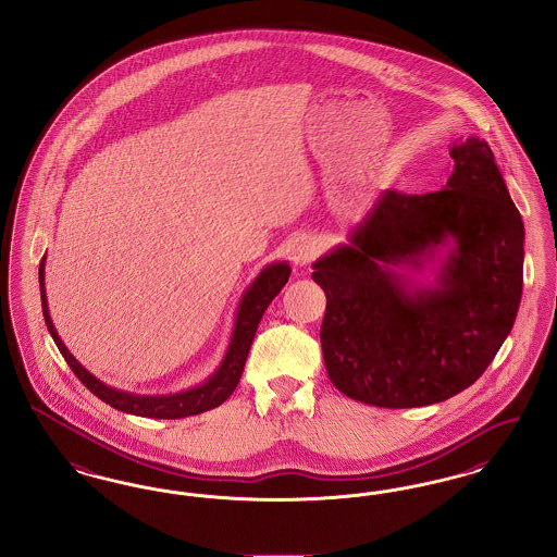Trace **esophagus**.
I'll return each mask as SVG.
<instances>
[{
  "label": "esophagus",
  "mask_w": 557,
  "mask_h": 557,
  "mask_svg": "<svg viewBox=\"0 0 557 557\" xmlns=\"http://www.w3.org/2000/svg\"><path fill=\"white\" fill-rule=\"evenodd\" d=\"M315 253H318L315 243L310 237H301V239L295 242L293 249H290V260H293L295 267H308L314 260Z\"/></svg>",
  "instance_id": "34e87169"
}]
</instances>
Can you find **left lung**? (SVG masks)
<instances>
[{
  "mask_svg": "<svg viewBox=\"0 0 557 557\" xmlns=\"http://www.w3.org/2000/svg\"><path fill=\"white\" fill-rule=\"evenodd\" d=\"M435 194L387 189L349 243L318 258L329 379L379 408L445 401L479 381L509 335L522 297L524 224L491 147L454 141ZM435 265L436 281H414Z\"/></svg>",
  "mask_w": 557,
  "mask_h": 557,
  "instance_id": "8db88e82",
  "label": "left lung"
}]
</instances>
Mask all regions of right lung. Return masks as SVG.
<instances>
[{"label": "right lung", "mask_w": 557, "mask_h": 557, "mask_svg": "<svg viewBox=\"0 0 557 557\" xmlns=\"http://www.w3.org/2000/svg\"><path fill=\"white\" fill-rule=\"evenodd\" d=\"M289 274L290 267L287 262H272L253 278V283L242 295V301H239V308L235 314L231 343L226 347L222 362L214 370V374H210L197 387L172 393V395H137V393L110 387L96 379L83 363L76 362V358L69 351V347L58 337V331L51 322L48 297H46V256L39 264V287H41V308L46 315L49 335H51V339L55 341L60 354L64 356V360L73 368L76 379L85 387L89 388L101 401H106L108 406L124 411V413L176 420V418H187V416L218 408L233 395V391L239 385L245 360H247L251 341L256 337L258 324L267 312L270 301L287 285Z\"/></svg>", "instance_id": "add662e5"}]
</instances>
